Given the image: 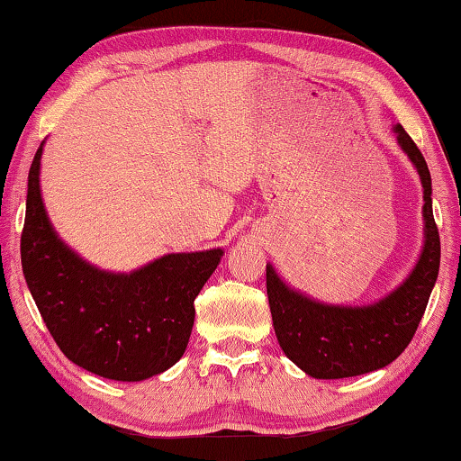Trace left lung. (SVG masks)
Instances as JSON below:
<instances>
[{
  "label": "left lung",
  "instance_id": "8db88e82",
  "mask_svg": "<svg viewBox=\"0 0 461 461\" xmlns=\"http://www.w3.org/2000/svg\"><path fill=\"white\" fill-rule=\"evenodd\" d=\"M393 132L420 176L424 194V244L408 277L373 304L343 306L306 296L287 285L267 263V296L275 335L287 358L314 379L358 376L393 362L414 338L435 287L441 240L432 217L430 171L400 123H395Z\"/></svg>",
  "mask_w": 461,
  "mask_h": 461
}]
</instances>
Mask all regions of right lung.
I'll return each instance as SVG.
<instances>
[{
  "label": "right lung",
  "instance_id": "add662e5",
  "mask_svg": "<svg viewBox=\"0 0 461 461\" xmlns=\"http://www.w3.org/2000/svg\"><path fill=\"white\" fill-rule=\"evenodd\" d=\"M26 192L20 257L41 317L68 360L112 381L161 375L186 352L194 298L217 269L221 249L171 252L130 273L99 269L74 252L47 215L41 157Z\"/></svg>",
  "mask_w": 461,
  "mask_h": 461
}]
</instances>
